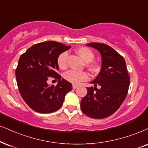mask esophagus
Listing matches in <instances>:
<instances>
[{"label": "esophagus", "instance_id": "obj_1", "mask_svg": "<svg viewBox=\"0 0 148 148\" xmlns=\"http://www.w3.org/2000/svg\"><path fill=\"white\" fill-rule=\"evenodd\" d=\"M72 88L74 89H76V88H78V85H72Z\"/></svg>", "mask_w": 148, "mask_h": 148}]
</instances>
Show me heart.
I'll use <instances>...</instances> for the list:
<instances>
[{
	"mask_svg": "<svg viewBox=\"0 0 148 148\" xmlns=\"http://www.w3.org/2000/svg\"><path fill=\"white\" fill-rule=\"evenodd\" d=\"M76 53L87 62V66L91 72L97 70V65L93 59H94V54L91 50L87 47H80L76 49ZM68 52H63L59 55L57 58V64L59 68L64 70L68 67ZM65 79L73 84H78L80 82L86 80L88 78L87 74L85 72H77L74 70H69L64 74Z\"/></svg>",
	"mask_w": 148,
	"mask_h": 148,
	"instance_id": "heart-1",
	"label": "heart"
}]
</instances>
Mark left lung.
Masks as SVG:
<instances>
[{"label":"left lung","instance_id":"left-lung-1","mask_svg":"<svg viewBox=\"0 0 148 148\" xmlns=\"http://www.w3.org/2000/svg\"><path fill=\"white\" fill-rule=\"evenodd\" d=\"M87 45L100 52L102 67L98 76L91 82L95 87H87V93L80 102V108L88 117L103 119L113 114L123 103L128 93L130 76L124 57L111 46L95 42Z\"/></svg>","mask_w":148,"mask_h":148}]
</instances>
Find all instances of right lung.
Returning a JSON list of instances; mask_svg holds the SVG:
<instances>
[{"mask_svg": "<svg viewBox=\"0 0 148 148\" xmlns=\"http://www.w3.org/2000/svg\"><path fill=\"white\" fill-rule=\"evenodd\" d=\"M70 46L48 41L35 44L20 56L16 70L17 85L24 102L33 111L49 113L63 105L72 85L59 75L57 58ZM48 77L58 80L57 86L47 83Z\"/></svg>", "mask_w": 148, "mask_h": 148, "instance_id": "1", "label": "right lung"}]
</instances>
